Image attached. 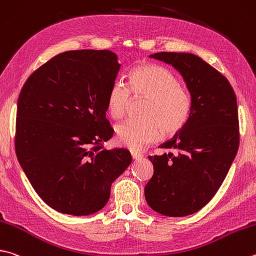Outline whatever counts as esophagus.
Returning <instances> with one entry per match:
<instances>
[{"instance_id":"esophagus-1","label":"esophagus","mask_w":256,"mask_h":256,"mask_svg":"<svg viewBox=\"0 0 256 256\" xmlns=\"http://www.w3.org/2000/svg\"><path fill=\"white\" fill-rule=\"evenodd\" d=\"M131 154H132V158H133L134 160H140V159H142V158H143V156L141 154V153L136 152V151L131 152Z\"/></svg>"}]
</instances>
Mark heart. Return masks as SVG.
Instances as JSON below:
<instances>
[{"mask_svg":"<svg viewBox=\"0 0 256 256\" xmlns=\"http://www.w3.org/2000/svg\"><path fill=\"white\" fill-rule=\"evenodd\" d=\"M136 98H146L143 120H128L115 126L116 138L120 146L141 150L156 142L162 136L180 132L192 116V98L187 88L180 85L172 72L156 64H141L130 74V88L116 82L110 86L106 105L113 118L126 114Z\"/></svg>","mask_w":256,"mask_h":256,"instance_id":"b5f03b06","label":"heart"}]
</instances>
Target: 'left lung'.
I'll use <instances>...</instances> for the list:
<instances>
[{
  "instance_id": "8db88e82",
  "label": "left lung",
  "mask_w": 256,
  "mask_h": 256,
  "mask_svg": "<svg viewBox=\"0 0 256 256\" xmlns=\"http://www.w3.org/2000/svg\"><path fill=\"white\" fill-rule=\"evenodd\" d=\"M182 76L192 98L186 126L160 148L176 153L152 156V178L144 188L148 205L161 215L184 217L215 196L238 150V113L228 80L192 54H150Z\"/></svg>"
}]
</instances>
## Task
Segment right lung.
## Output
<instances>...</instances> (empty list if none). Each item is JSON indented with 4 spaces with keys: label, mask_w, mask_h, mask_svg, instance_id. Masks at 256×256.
<instances>
[{
    "label": "right lung",
    "mask_w": 256,
    "mask_h": 256,
    "mask_svg": "<svg viewBox=\"0 0 256 256\" xmlns=\"http://www.w3.org/2000/svg\"><path fill=\"white\" fill-rule=\"evenodd\" d=\"M120 64L110 50L66 51L28 78L18 100L16 152L39 197L54 210L87 216L100 210L110 186L131 164L113 136L106 98Z\"/></svg>",
    "instance_id": "right-lung-1"
}]
</instances>
